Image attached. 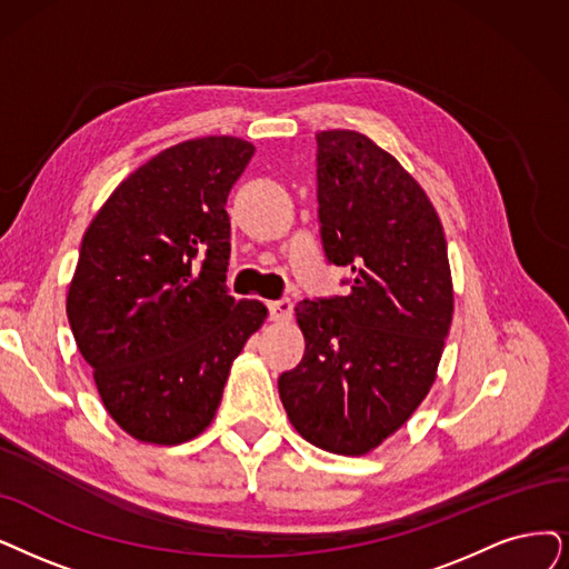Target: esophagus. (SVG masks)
Returning <instances> with one entry per match:
<instances>
[{
	"label": "esophagus",
	"mask_w": 569,
	"mask_h": 569,
	"mask_svg": "<svg viewBox=\"0 0 569 569\" xmlns=\"http://www.w3.org/2000/svg\"><path fill=\"white\" fill-rule=\"evenodd\" d=\"M291 308H293V303H291L289 299H278V301H270V303H268V315H270V320H276V322L289 320Z\"/></svg>",
	"instance_id": "1"
}]
</instances>
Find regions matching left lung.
<instances>
[{
	"instance_id": "left-lung-1",
	"label": "left lung",
	"mask_w": 569,
	"mask_h": 569,
	"mask_svg": "<svg viewBox=\"0 0 569 569\" xmlns=\"http://www.w3.org/2000/svg\"><path fill=\"white\" fill-rule=\"evenodd\" d=\"M317 140V219L343 297L306 299L303 359L278 378L299 435L363 456L411 418L437 378L452 320L443 226L397 158L355 130Z\"/></svg>"
}]
</instances>
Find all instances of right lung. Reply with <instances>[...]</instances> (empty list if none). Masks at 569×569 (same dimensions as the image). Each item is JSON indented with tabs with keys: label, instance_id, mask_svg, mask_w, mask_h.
I'll use <instances>...</instances> for the list:
<instances>
[{
	"label": "right lung",
	"instance_id": "1",
	"mask_svg": "<svg viewBox=\"0 0 569 569\" xmlns=\"http://www.w3.org/2000/svg\"><path fill=\"white\" fill-rule=\"evenodd\" d=\"M252 156L226 134L170 147L121 181L83 236L67 320L104 408L134 439L198 437L266 320L261 301L226 287V200Z\"/></svg>",
	"mask_w": 569,
	"mask_h": 569
}]
</instances>
